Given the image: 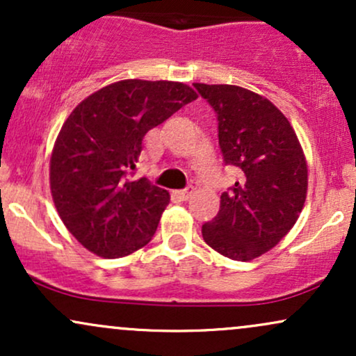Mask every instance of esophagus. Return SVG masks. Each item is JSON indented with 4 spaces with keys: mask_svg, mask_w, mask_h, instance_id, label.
<instances>
[{
    "mask_svg": "<svg viewBox=\"0 0 356 356\" xmlns=\"http://www.w3.org/2000/svg\"><path fill=\"white\" fill-rule=\"evenodd\" d=\"M192 192H194V189L192 187H187V189H182V191H177L175 192V195H177L179 199H182V201H187V199L191 197Z\"/></svg>",
    "mask_w": 356,
    "mask_h": 356,
    "instance_id": "obj_1",
    "label": "esophagus"
}]
</instances>
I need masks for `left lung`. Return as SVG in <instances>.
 Instances as JSON below:
<instances>
[{
  "instance_id": "8db88e82",
  "label": "left lung",
  "mask_w": 356,
  "mask_h": 356,
  "mask_svg": "<svg viewBox=\"0 0 356 356\" xmlns=\"http://www.w3.org/2000/svg\"><path fill=\"white\" fill-rule=\"evenodd\" d=\"M194 87L218 113L224 161L243 174L222 192L218 216L204 224L202 238L229 259H256L291 231L303 211L308 192L303 147L266 97L238 85Z\"/></svg>"
}]
</instances>
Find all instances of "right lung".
<instances>
[{"instance_id":"add662e5","label":"right lung","mask_w":356,"mask_h":356,"mask_svg":"<svg viewBox=\"0 0 356 356\" xmlns=\"http://www.w3.org/2000/svg\"><path fill=\"white\" fill-rule=\"evenodd\" d=\"M197 93L181 81L129 79L81 100L53 145L50 191L56 212L85 249L117 259L149 244L169 192L129 181L142 140Z\"/></svg>"}]
</instances>
